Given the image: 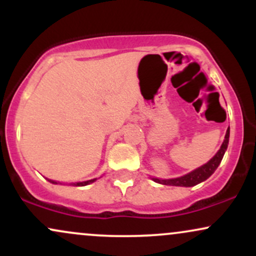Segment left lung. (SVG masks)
<instances>
[{"instance_id": "left-lung-1", "label": "left lung", "mask_w": 256, "mask_h": 256, "mask_svg": "<svg viewBox=\"0 0 256 256\" xmlns=\"http://www.w3.org/2000/svg\"><path fill=\"white\" fill-rule=\"evenodd\" d=\"M228 137H230V128H228L225 134V140L222 142V146L214 156L208 161L207 164L204 166L198 167L195 171L188 173V174L183 176V177L174 178V179H158L152 178V180H155L156 183L164 184V185H173V186H194V185L201 183V182L206 180L207 178H210L213 174L214 171L218 168L219 164L222 162V156H224L226 148L228 144Z\"/></svg>"}]
</instances>
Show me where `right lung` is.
Returning a JSON list of instances; mask_svg holds the SVG:
<instances>
[{
	"instance_id": "add662e5",
	"label": "right lung",
	"mask_w": 256,
	"mask_h": 256,
	"mask_svg": "<svg viewBox=\"0 0 256 256\" xmlns=\"http://www.w3.org/2000/svg\"><path fill=\"white\" fill-rule=\"evenodd\" d=\"M49 182H50V183H52V184H58V182H55V180H50V179H48ZM96 179H91V180H88V182H83V183H77V184H74V185H77V186H84V185H88V184H90V183H92V182H95Z\"/></svg>"
}]
</instances>
